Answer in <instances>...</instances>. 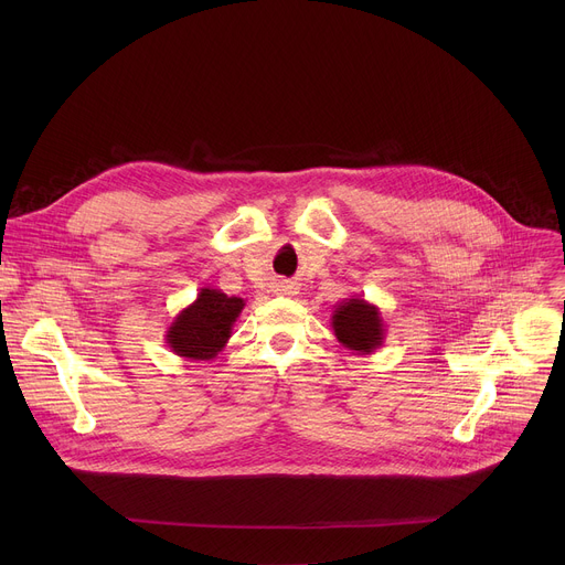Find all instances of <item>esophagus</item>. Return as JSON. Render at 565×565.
Instances as JSON below:
<instances>
[{
    "instance_id": "34e87169",
    "label": "esophagus",
    "mask_w": 565,
    "mask_h": 565,
    "mask_svg": "<svg viewBox=\"0 0 565 565\" xmlns=\"http://www.w3.org/2000/svg\"><path fill=\"white\" fill-rule=\"evenodd\" d=\"M275 290H277L279 295H295V292H297L295 284H290V281H279V284L275 286Z\"/></svg>"
}]
</instances>
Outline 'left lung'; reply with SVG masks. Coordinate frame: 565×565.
Listing matches in <instances>:
<instances>
[{
    "mask_svg": "<svg viewBox=\"0 0 565 565\" xmlns=\"http://www.w3.org/2000/svg\"><path fill=\"white\" fill-rule=\"evenodd\" d=\"M331 327L338 342L358 355L375 353L386 338L380 308L360 295H353L351 299H344L335 306Z\"/></svg>",
    "mask_w": 565,
    "mask_h": 565,
    "instance_id": "8db88e82",
    "label": "left lung"
}]
</instances>
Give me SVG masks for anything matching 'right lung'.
Here are the masks:
<instances>
[{"label": "right lung", "instance_id": "add662e5", "mask_svg": "<svg viewBox=\"0 0 565 565\" xmlns=\"http://www.w3.org/2000/svg\"><path fill=\"white\" fill-rule=\"evenodd\" d=\"M241 297H227L218 288H201L166 331V344L183 360H214L232 338V327L244 310Z\"/></svg>", "mask_w": 565, "mask_h": 565}]
</instances>
